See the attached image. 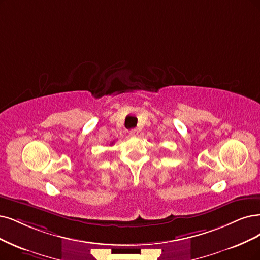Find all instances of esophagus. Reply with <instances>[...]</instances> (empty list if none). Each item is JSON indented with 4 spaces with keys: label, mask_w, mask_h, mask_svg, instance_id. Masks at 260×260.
Returning <instances> with one entry per match:
<instances>
[{
    "label": "esophagus",
    "mask_w": 260,
    "mask_h": 260,
    "mask_svg": "<svg viewBox=\"0 0 260 260\" xmlns=\"http://www.w3.org/2000/svg\"><path fill=\"white\" fill-rule=\"evenodd\" d=\"M129 135H131V136H137V135H138V129H136V128L131 129V131H129Z\"/></svg>",
    "instance_id": "1"
}]
</instances>
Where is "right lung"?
Returning <instances> with one entry per match:
<instances>
[{"label": "right lung", "mask_w": 260, "mask_h": 260, "mask_svg": "<svg viewBox=\"0 0 260 260\" xmlns=\"http://www.w3.org/2000/svg\"><path fill=\"white\" fill-rule=\"evenodd\" d=\"M112 143H113V142H111V145H112Z\"/></svg>", "instance_id": "right-lung-1"}]
</instances>
